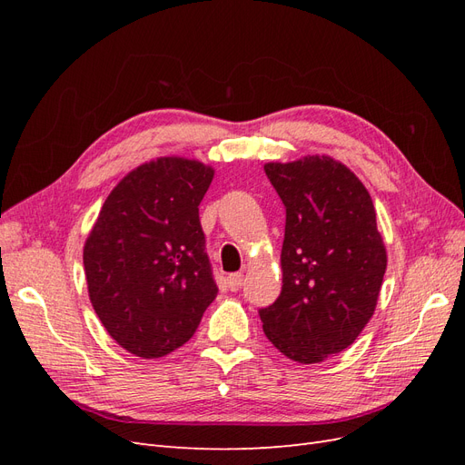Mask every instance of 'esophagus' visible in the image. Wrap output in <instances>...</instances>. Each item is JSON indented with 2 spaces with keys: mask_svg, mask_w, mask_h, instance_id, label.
<instances>
[{
  "mask_svg": "<svg viewBox=\"0 0 465 465\" xmlns=\"http://www.w3.org/2000/svg\"><path fill=\"white\" fill-rule=\"evenodd\" d=\"M242 283H244V275H242V273H231V275L227 277V287H229L232 292L241 289Z\"/></svg>",
  "mask_w": 465,
  "mask_h": 465,
  "instance_id": "esophagus-1",
  "label": "esophagus"
}]
</instances>
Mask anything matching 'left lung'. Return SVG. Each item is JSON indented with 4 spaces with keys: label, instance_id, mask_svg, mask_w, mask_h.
Returning a JSON list of instances; mask_svg holds the SVG:
<instances>
[{
    "label": "left lung",
    "instance_id": "left-lung-1",
    "mask_svg": "<svg viewBox=\"0 0 465 465\" xmlns=\"http://www.w3.org/2000/svg\"><path fill=\"white\" fill-rule=\"evenodd\" d=\"M287 209L281 248L283 287L262 308L267 340L301 364L353 343L374 314L388 256L369 190L328 154L267 163Z\"/></svg>",
    "mask_w": 465,
    "mask_h": 465
}]
</instances>
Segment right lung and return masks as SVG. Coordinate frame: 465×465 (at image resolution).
<instances>
[{"label":"right lung","mask_w":465,"mask_h":465,"mask_svg":"<svg viewBox=\"0 0 465 465\" xmlns=\"http://www.w3.org/2000/svg\"><path fill=\"white\" fill-rule=\"evenodd\" d=\"M213 174L184 157L139 164L108 193L83 246L94 312L135 357L184 345L217 297L198 209Z\"/></svg>","instance_id":"obj_1"}]
</instances>
